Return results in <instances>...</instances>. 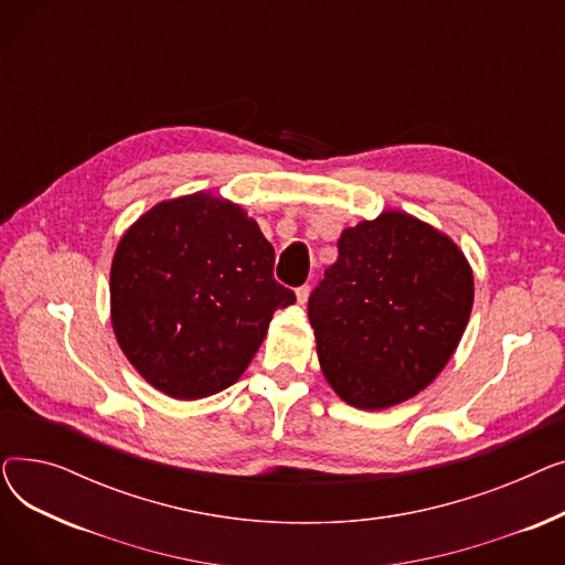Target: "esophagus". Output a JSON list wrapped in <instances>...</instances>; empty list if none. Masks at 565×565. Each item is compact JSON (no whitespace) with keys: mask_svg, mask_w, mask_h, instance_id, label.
I'll use <instances>...</instances> for the list:
<instances>
[{"mask_svg":"<svg viewBox=\"0 0 565 565\" xmlns=\"http://www.w3.org/2000/svg\"><path fill=\"white\" fill-rule=\"evenodd\" d=\"M309 292H311V286H300L298 290H295V295H298V305H307V300H309Z\"/></svg>","mask_w":565,"mask_h":565,"instance_id":"34e87169","label":"esophagus"}]
</instances>
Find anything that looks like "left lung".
<instances>
[{
    "label": "left lung",
    "instance_id": "left-lung-1",
    "mask_svg": "<svg viewBox=\"0 0 565 565\" xmlns=\"http://www.w3.org/2000/svg\"><path fill=\"white\" fill-rule=\"evenodd\" d=\"M309 298L320 369L352 407L398 405L439 375L473 305V275L449 235L387 211L345 228Z\"/></svg>",
    "mask_w": 565,
    "mask_h": 565
}]
</instances>
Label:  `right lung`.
I'll return each instance as SVG.
<instances>
[{
    "label": "right lung",
    "mask_w": 565,
    "mask_h": 565,
    "mask_svg": "<svg viewBox=\"0 0 565 565\" xmlns=\"http://www.w3.org/2000/svg\"><path fill=\"white\" fill-rule=\"evenodd\" d=\"M273 267V245L241 205L207 192L162 201L111 260L116 341L162 394L213 396L245 373L273 313L295 302Z\"/></svg>",
    "instance_id": "obj_1"
}]
</instances>
